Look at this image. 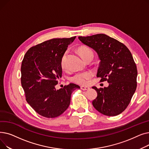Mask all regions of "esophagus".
Listing matches in <instances>:
<instances>
[{"mask_svg":"<svg viewBox=\"0 0 149 149\" xmlns=\"http://www.w3.org/2000/svg\"><path fill=\"white\" fill-rule=\"evenodd\" d=\"M81 89L83 91H86V90L89 89V87H87V86H81Z\"/></svg>","mask_w":149,"mask_h":149,"instance_id":"1","label":"esophagus"}]
</instances>
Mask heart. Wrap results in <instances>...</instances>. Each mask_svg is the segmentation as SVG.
I'll list each match as a JSON object with an SVG mask.
<instances>
[{
  "label": "heart",
  "mask_w": 149,
  "mask_h": 149,
  "mask_svg": "<svg viewBox=\"0 0 149 149\" xmlns=\"http://www.w3.org/2000/svg\"><path fill=\"white\" fill-rule=\"evenodd\" d=\"M78 52L81 56V57L84 60H86L90 57H93V52L91 48L89 46L86 45H81L78 48ZM68 52L65 51L61 58L60 66L63 69H66V59ZM93 76V74L91 71H86L83 72H79L75 74L71 77V80L77 84L84 85L86 84L88 80L91 79Z\"/></svg>",
  "instance_id": "heart-1"
}]
</instances>
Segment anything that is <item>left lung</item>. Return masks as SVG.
I'll return each instance as SVG.
<instances>
[{
	"instance_id": "obj_1",
	"label": "left lung",
	"mask_w": 149,
	"mask_h": 149,
	"mask_svg": "<svg viewBox=\"0 0 149 149\" xmlns=\"http://www.w3.org/2000/svg\"><path fill=\"white\" fill-rule=\"evenodd\" d=\"M84 45L95 50L100 60L97 77L107 81V88L98 89L92 104L107 116L122 113L129 104L137 86V68L129 49L123 43L106 34L79 37Z\"/></svg>"
}]
</instances>
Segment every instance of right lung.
Here are the masks:
<instances>
[{
	"instance_id": "obj_1",
	"label": "right lung",
	"mask_w": 149,
	"mask_h": 149,
	"mask_svg": "<svg viewBox=\"0 0 149 149\" xmlns=\"http://www.w3.org/2000/svg\"><path fill=\"white\" fill-rule=\"evenodd\" d=\"M52 38L30 48L21 66V84L27 103L39 115L55 118L68 108L73 91L80 88L70 83L56 90L61 77L60 60L68 45L75 38Z\"/></svg>"
}]
</instances>
